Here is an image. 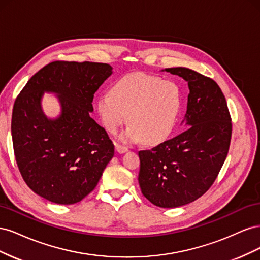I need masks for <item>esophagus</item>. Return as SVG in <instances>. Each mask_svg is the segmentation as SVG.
<instances>
[{"label": "esophagus", "mask_w": 260, "mask_h": 260, "mask_svg": "<svg viewBox=\"0 0 260 260\" xmlns=\"http://www.w3.org/2000/svg\"><path fill=\"white\" fill-rule=\"evenodd\" d=\"M115 147H116V151L118 152V153H124L125 151H127V147L125 146H123V145H121V144H118V143H115Z\"/></svg>", "instance_id": "obj_1"}]
</instances>
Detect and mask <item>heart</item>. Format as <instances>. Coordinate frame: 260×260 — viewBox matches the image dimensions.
Returning <instances> with one entry per match:
<instances>
[{"label": "heart", "instance_id": "1", "mask_svg": "<svg viewBox=\"0 0 260 260\" xmlns=\"http://www.w3.org/2000/svg\"><path fill=\"white\" fill-rule=\"evenodd\" d=\"M182 105L177 82L144 73L123 76L112 89L101 94L96 108L105 128L115 132L127 119L130 128L122 138L153 145L166 139L174 129Z\"/></svg>", "mask_w": 260, "mask_h": 260}]
</instances>
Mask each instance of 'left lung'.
Listing matches in <instances>:
<instances>
[{
	"label": "left lung",
	"instance_id": "left-lung-1",
	"mask_svg": "<svg viewBox=\"0 0 260 260\" xmlns=\"http://www.w3.org/2000/svg\"><path fill=\"white\" fill-rule=\"evenodd\" d=\"M190 93L184 130L151 149L139 152V184L145 198L161 208L186 205L214 184L229 152L232 122L221 89L209 77L176 67Z\"/></svg>",
	"mask_w": 260,
	"mask_h": 260
}]
</instances>
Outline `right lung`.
Here are the masks:
<instances>
[{
  "instance_id": "add662e5",
  "label": "right lung",
  "mask_w": 260,
  "mask_h": 260,
  "mask_svg": "<svg viewBox=\"0 0 260 260\" xmlns=\"http://www.w3.org/2000/svg\"><path fill=\"white\" fill-rule=\"evenodd\" d=\"M112 75L104 62L55 60L30 78L15 100L12 115L14 155L26 184L61 205L82 201L114 156L106 130L90 117L94 94ZM44 90L59 94L62 115L46 118Z\"/></svg>"
}]
</instances>
